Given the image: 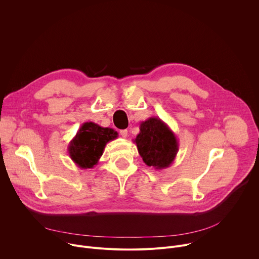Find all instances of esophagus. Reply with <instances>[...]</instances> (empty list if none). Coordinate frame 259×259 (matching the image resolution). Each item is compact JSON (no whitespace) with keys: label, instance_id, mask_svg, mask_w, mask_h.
<instances>
[{"label":"esophagus","instance_id":"1","mask_svg":"<svg viewBox=\"0 0 259 259\" xmlns=\"http://www.w3.org/2000/svg\"><path fill=\"white\" fill-rule=\"evenodd\" d=\"M120 134H121V136L122 137H124V138H126L127 136H128V130L127 129H124V130H121L120 131Z\"/></svg>","mask_w":259,"mask_h":259}]
</instances>
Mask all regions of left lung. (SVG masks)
Segmentation results:
<instances>
[{"label": "left lung", "instance_id": "8db88e82", "mask_svg": "<svg viewBox=\"0 0 259 259\" xmlns=\"http://www.w3.org/2000/svg\"><path fill=\"white\" fill-rule=\"evenodd\" d=\"M134 139L143 162L157 170L168 168L177 155L179 142L174 132L160 118L152 117L140 123Z\"/></svg>", "mask_w": 259, "mask_h": 259}]
</instances>
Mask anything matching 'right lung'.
<instances>
[{"label": "right lung", "mask_w": 259, "mask_h": 259, "mask_svg": "<svg viewBox=\"0 0 259 259\" xmlns=\"http://www.w3.org/2000/svg\"><path fill=\"white\" fill-rule=\"evenodd\" d=\"M118 132L93 122L84 123L67 147L72 162L81 169H92L97 165L107 142L115 140Z\"/></svg>", "instance_id": "right-lung-1"}]
</instances>
